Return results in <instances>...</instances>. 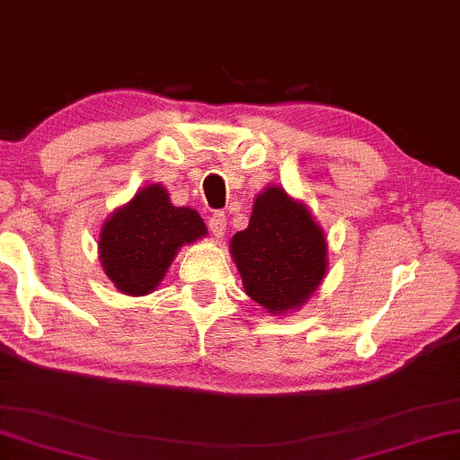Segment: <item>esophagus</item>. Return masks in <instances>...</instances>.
I'll list each match as a JSON object with an SVG mask.
<instances>
[{
	"mask_svg": "<svg viewBox=\"0 0 460 460\" xmlns=\"http://www.w3.org/2000/svg\"><path fill=\"white\" fill-rule=\"evenodd\" d=\"M208 227L212 231V235L217 239H223L225 233H227V217H225L223 212H215V215L208 218Z\"/></svg>",
	"mask_w": 460,
	"mask_h": 460,
	"instance_id": "34e87169",
	"label": "esophagus"
}]
</instances>
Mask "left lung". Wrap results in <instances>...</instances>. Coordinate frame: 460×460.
Wrapping results in <instances>:
<instances>
[{"instance_id":"left-lung-1","label":"left lung","mask_w":460,"mask_h":460,"mask_svg":"<svg viewBox=\"0 0 460 460\" xmlns=\"http://www.w3.org/2000/svg\"><path fill=\"white\" fill-rule=\"evenodd\" d=\"M324 231L304 202L280 186L256 196L248 229L231 239V256L248 296L270 314L299 310L326 277Z\"/></svg>"}]
</instances>
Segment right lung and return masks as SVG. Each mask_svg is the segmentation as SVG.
I'll return each mask as SVG.
<instances>
[{
	"label": "right lung",
	"instance_id": "right-lung-1",
	"mask_svg": "<svg viewBox=\"0 0 460 460\" xmlns=\"http://www.w3.org/2000/svg\"><path fill=\"white\" fill-rule=\"evenodd\" d=\"M207 233L194 208L173 207L167 190L150 183L102 223V270L126 296H146L159 287L181 245L194 243Z\"/></svg>",
	"mask_w": 460,
	"mask_h": 460
}]
</instances>
